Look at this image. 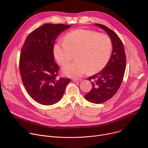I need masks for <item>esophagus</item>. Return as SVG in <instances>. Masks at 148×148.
<instances>
[{
	"label": "esophagus",
	"mask_w": 148,
	"mask_h": 148,
	"mask_svg": "<svg viewBox=\"0 0 148 148\" xmlns=\"http://www.w3.org/2000/svg\"><path fill=\"white\" fill-rule=\"evenodd\" d=\"M72 80H73V81H74V82H79L82 79L81 78H73Z\"/></svg>",
	"instance_id": "34e87169"
}]
</instances>
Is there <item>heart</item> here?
<instances>
[{
  "mask_svg": "<svg viewBox=\"0 0 148 148\" xmlns=\"http://www.w3.org/2000/svg\"><path fill=\"white\" fill-rule=\"evenodd\" d=\"M112 44L105 34L86 29H76L69 32L64 41H58L54 46L57 61L64 66L72 60L76 53L77 60L62 68V72L70 77L81 76L89 71H101L108 62Z\"/></svg>",
  "mask_w": 148,
  "mask_h": 148,
  "instance_id": "obj_1",
  "label": "heart"
}]
</instances>
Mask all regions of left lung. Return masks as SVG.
Returning a JSON list of instances; mask_svg holds the SVG:
<instances>
[{
    "instance_id": "8db88e82",
    "label": "left lung",
    "mask_w": 148,
    "mask_h": 148,
    "mask_svg": "<svg viewBox=\"0 0 148 148\" xmlns=\"http://www.w3.org/2000/svg\"><path fill=\"white\" fill-rule=\"evenodd\" d=\"M95 25L108 33L113 47L106 66L99 73L87 78L91 82L92 87L85 95L86 99L92 103H101L113 97L119 90L125 71L126 55L123 43L118 36L107 26Z\"/></svg>"
}]
</instances>
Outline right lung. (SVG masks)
<instances>
[{"label":"right lung","mask_w":148,"mask_h":148,"mask_svg":"<svg viewBox=\"0 0 148 148\" xmlns=\"http://www.w3.org/2000/svg\"><path fill=\"white\" fill-rule=\"evenodd\" d=\"M71 26L47 23L35 29L26 38L21 50L19 69L29 95L45 105L58 102L70 79L57 78L59 66L54 60V44L58 36Z\"/></svg>","instance_id":"1"}]
</instances>
